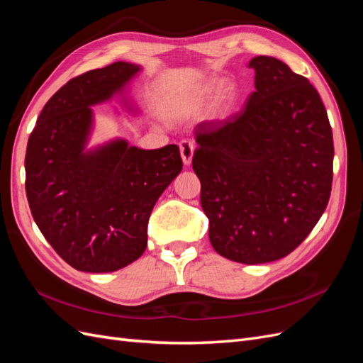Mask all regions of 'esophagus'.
<instances>
[{"mask_svg":"<svg viewBox=\"0 0 363 363\" xmlns=\"http://www.w3.org/2000/svg\"><path fill=\"white\" fill-rule=\"evenodd\" d=\"M180 155L183 159L184 164H189L192 162V156H194V150H195V144L191 139H183L180 142Z\"/></svg>","mask_w":363,"mask_h":363,"instance_id":"1","label":"esophagus"}]
</instances>
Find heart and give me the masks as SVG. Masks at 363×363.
<instances>
[{
  "instance_id": "heart-1",
  "label": "heart",
  "mask_w": 363,
  "mask_h": 363,
  "mask_svg": "<svg viewBox=\"0 0 363 363\" xmlns=\"http://www.w3.org/2000/svg\"><path fill=\"white\" fill-rule=\"evenodd\" d=\"M218 86H219L218 80H212V82H208V83L200 86L199 89H195L192 94L182 98V100L177 104V111H180L183 113H191V112L196 111V108L203 106L208 100V98H211V95L218 89ZM228 98H230V91L228 89L223 91L221 94L218 95L216 103H215L218 111H221V108L227 104Z\"/></svg>"
}]
</instances>
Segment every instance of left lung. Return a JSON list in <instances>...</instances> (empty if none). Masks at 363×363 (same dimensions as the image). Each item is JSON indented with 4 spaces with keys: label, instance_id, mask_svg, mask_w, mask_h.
<instances>
[{
    "label": "left lung",
    "instance_id": "obj_1",
    "mask_svg": "<svg viewBox=\"0 0 363 363\" xmlns=\"http://www.w3.org/2000/svg\"><path fill=\"white\" fill-rule=\"evenodd\" d=\"M252 92L224 123L195 127L208 239L247 265L288 256L324 213L333 180V135L320 94L286 63L251 59Z\"/></svg>",
    "mask_w": 363,
    "mask_h": 363
}]
</instances>
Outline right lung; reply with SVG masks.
<instances>
[{
  "label": "right lung",
  "mask_w": 363,
  "mask_h": 363,
  "mask_svg": "<svg viewBox=\"0 0 363 363\" xmlns=\"http://www.w3.org/2000/svg\"><path fill=\"white\" fill-rule=\"evenodd\" d=\"M140 68L115 62L74 77L43 106L28 138L26 194L35 223L57 255L84 272H112L147 248L152 207L183 168L177 145L128 147L119 139L84 151L91 106Z\"/></svg>",
  "instance_id": "add662e5"
}]
</instances>
